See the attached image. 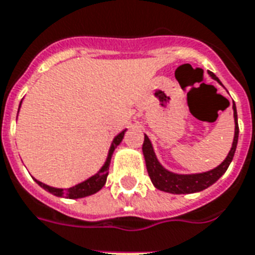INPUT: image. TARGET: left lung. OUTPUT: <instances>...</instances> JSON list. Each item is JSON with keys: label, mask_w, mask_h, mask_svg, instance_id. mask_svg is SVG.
<instances>
[{"label": "left lung", "mask_w": 255, "mask_h": 255, "mask_svg": "<svg viewBox=\"0 0 255 255\" xmlns=\"http://www.w3.org/2000/svg\"><path fill=\"white\" fill-rule=\"evenodd\" d=\"M208 75L211 76L212 79L216 80L218 83H221V80L218 79L215 74H212L208 71ZM233 110H234V139H233V145L230 149L229 154L226 158L219 164V165L211 169V171L202 172V173H175V172L168 171L166 168L161 165V162L158 161L153 145L150 139L145 134L142 145V153L145 157V164H146V169H148V175L152 180L153 185L160 191L168 193H176V195H181V193H195L200 192L203 189L208 188L210 185L216 183L221 179L222 176L225 175L227 168L233 161L235 149H237V143H238V135H239V128H238V116H237V107L235 103L233 105Z\"/></svg>", "instance_id": "1"}]
</instances>
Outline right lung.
Masks as SVG:
<instances>
[{"label": "right lung", "mask_w": 255, "mask_h": 255, "mask_svg": "<svg viewBox=\"0 0 255 255\" xmlns=\"http://www.w3.org/2000/svg\"><path fill=\"white\" fill-rule=\"evenodd\" d=\"M22 102V101H21ZM20 106H18V112H20ZM125 131H121L120 134L116 135L114 139H113L112 146L109 149V153H107V158L105 164L102 165V168L99 169L95 175H93L91 177H89L87 180H84L79 184L74 185V187H70V188H55V187H51V185H47L39 181V180L34 179V181L37 183V184L44 188L45 191H48L49 193H52L57 198H70V199H82L86 198V196H90V195H94V193H97L98 191L102 189V187L106 184V179L107 175H109V166H110V162H112V157L113 153L116 150V148L122 142V138H124V135H125Z\"/></svg>", "instance_id": "right-lung-1"}]
</instances>
